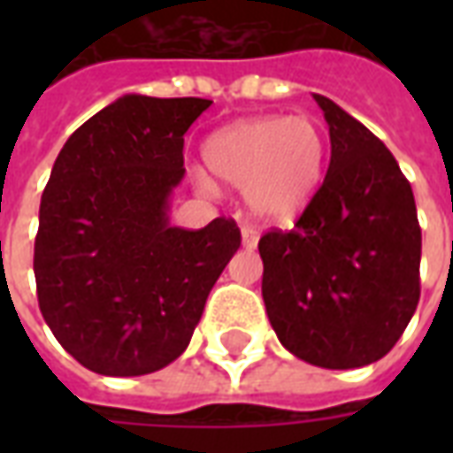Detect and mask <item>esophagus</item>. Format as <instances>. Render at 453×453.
<instances>
[{
  "instance_id": "34e87169",
  "label": "esophagus",
  "mask_w": 453,
  "mask_h": 453,
  "mask_svg": "<svg viewBox=\"0 0 453 453\" xmlns=\"http://www.w3.org/2000/svg\"><path fill=\"white\" fill-rule=\"evenodd\" d=\"M257 240H259V235H257L255 227L242 226V245H245L247 250H255Z\"/></svg>"
}]
</instances>
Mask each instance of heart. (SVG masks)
<instances>
[{
  "label": "heart",
  "mask_w": 453,
  "mask_h": 453,
  "mask_svg": "<svg viewBox=\"0 0 453 453\" xmlns=\"http://www.w3.org/2000/svg\"><path fill=\"white\" fill-rule=\"evenodd\" d=\"M203 157L213 177L245 187L255 216L291 220L323 184L330 140L313 116H255L216 130Z\"/></svg>",
  "instance_id": "1"
}]
</instances>
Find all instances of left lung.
I'll return each mask as SVG.
<instances>
[{
	"instance_id": "1",
	"label": "left lung",
	"mask_w": 453,
	"mask_h": 453,
	"mask_svg": "<svg viewBox=\"0 0 453 453\" xmlns=\"http://www.w3.org/2000/svg\"><path fill=\"white\" fill-rule=\"evenodd\" d=\"M330 167L294 230L259 240L262 298L286 349L323 369L386 357L419 301L422 233L410 181L366 126L315 94Z\"/></svg>"
}]
</instances>
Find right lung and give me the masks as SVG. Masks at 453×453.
I'll return each mask as SVG.
<instances>
[{
    "instance_id": "obj_1",
    "label": "right lung",
    "mask_w": 453,
    "mask_h": 453,
    "mask_svg": "<svg viewBox=\"0 0 453 453\" xmlns=\"http://www.w3.org/2000/svg\"><path fill=\"white\" fill-rule=\"evenodd\" d=\"M211 104L126 94L55 159L34 250L38 305L89 371L142 376L172 364L240 247L233 218L201 230L169 226L184 133Z\"/></svg>"
}]
</instances>
